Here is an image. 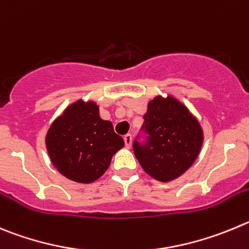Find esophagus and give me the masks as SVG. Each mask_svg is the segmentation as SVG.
Listing matches in <instances>:
<instances>
[{"instance_id": "esophagus-1", "label": "esophagus", "mask_w": 249, "mask_h": 249, "mask_svg": "<svg viewBox=\"0 0 249 249\" xmlns=\"http://www.w3.org/2000/svg\"><path fill=\"white\" fill-rule=\"evenodd\" d=\"M124 142H125V146H126L127 148L131 146V142H132V136L130 135V134H126V135L124 136Z\"/></svg>"}]
</instances>
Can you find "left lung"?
I'll use <instances>...</instances> for the list:
<instances>
[{
	"label": "left lung",
	"instance_id": "8db88e82",
	"mask_svg": "<svg viewBox=\"0 0 249 249\" xmlns=\"http://www.w3.org/2000/svg\"><path fill=\"white\" fill-rule=\"evenodd\" d=\"M141 131L145 141H134V153L143 171L160 182L182 176L196 160L204 140L198 120L171 96L148 103Z\"/></svg>",
	"mask_w": 249,
	"mask_h": 249
}]
</instances>
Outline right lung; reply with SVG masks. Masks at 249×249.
<instances>
[{
  "mask_svg": "<svg viewBox=\"0 0 249 249\" xmlns=\"http://www.w3.org/2000/svg\"><path fill=\"white\" fill-rule=\"evenodd\" d=\"M45 143L51 162L62 176L92 183L108 169L124 140L114 132L110 122L99 117L94 102L77 101L51 124Z\"/></svg>",
  "mask_w": 249,
  "mask_h": 249,
  "instance_id": "obj_1",
  "label": "right lung"
}]
</instances>
